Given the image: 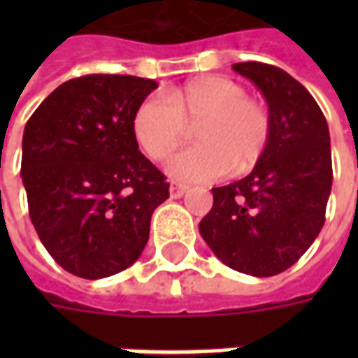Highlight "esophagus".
Listing matches in <instances>:
<instances>
[{
  "label": "esophagus",
  "instance_id": "1",
  "mask_svg": "<svg viewBox=\"0 0 358 358\" xmlns=\"http://www.w3.org/2000/svg\"><path fill=\"white\" fill-rule=\"evenodd\" d=\"M186 192H187V186H184V184H176V182H172L171 184L172 199H178V197H182V195L186 194Z\"/></svg>",
  "mask_w": 358,
  "mask_h": 358
}]
</instances>
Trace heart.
Returning a JSON list of instances; mask_svg holds the SVG:
<instances>
[{"mask_svg":"<svg viewBox=\"0 0 358 358\" xmlns=\"http://www.w3.org/2000/svg\"><path fill=\"white\" fill-rule=\"evenodd\" d=\"M187 126H197L199 143L166 164V174L184 184L215 182L232 169L238 174L251 171L270 138L268 110L222 76H207L169 95H148L132 118L136 141L153 161L178 149Z\"/></svg>","mask_w":358,"mask_h":358,"instance_id":"b5f03b06","label":"heart"}]
</instances>
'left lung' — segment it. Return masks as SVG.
Wrapping results in <instances>:
<instances>
[{
    "mask_svg": "<svg viewBox=\"0 0 358 358\" xmlns=\"http://www.w3.org/2000/svg\"><path fill=\"white\" fill-rule=\"evenodd\" d=\"M232 69L268 103L270 138L245 178L213 187V209L199 232L230 268L274 276L301 259L324 226L331 189L328 122L307 88L266 63Z\"/></svg>",
    "mask_w": 358,
    "mask_h": 358,
    "instance_id": "1",
    "label": "left lung"
}]
</instances>
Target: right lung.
Returning <instances> with one entry per match:
<instances>
[{
	"instance_id": "right-lung-1",
	"label": "right lung",
	"mask_w": 358,
	"mask_h": 358,
	"mask_svg": "<svg viewBox=\"0 0 358 358\" xmlns=\"http://www.w3.org/2000/svg\"><path fill=\"white\" fill-rule=\"evenodd\" d=\"M155 80L88 74L61 84L28 118L20 178L38 238L55 263L86 280L132 266L164 174L138 149L132 118Z\"/></svg>"
}]
</instances>
